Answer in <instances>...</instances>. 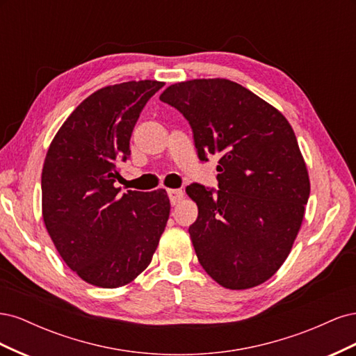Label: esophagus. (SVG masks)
I'll list each match as a JSON object with an SVG mask.
<instances>
[{
    "label": "esophagus",
    "instance_id": "34e87169",
    "mask_svg": "<svg viewBox=\"0 0 356 356\" xmlns=\"http://www.w3.org/2000/svg\"><path fill=\"white\" fill-rule=\"evenodd\" d=\"M168 196H169V200H170V203L172 204H175V203H178L182 197H184V191L182 190H175V188H170V190H168Z\"/></svg>",
    "mask_w": 356,
    "mask_h": 356
}]
</instances>
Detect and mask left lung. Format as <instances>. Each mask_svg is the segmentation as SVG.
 Listing matches in <instances>:
<instances>
[{"label":"left lung","instance_id":"1","mask_svg":"<svg viewBox=\"0 0 356 356\" xmlns=\"http://www.w3.org/2000/svg\"><path fill=\"white\" fill-rule=\"evenodd\" d=\"M160 101L187 118L202 161L218 154V190L190 184L199 208L188 233L215 282L246 289L284 264L305 217L310 181L286 118L225 79L172 84Z\"/></svg>","mask_w":356,"mask_h":356}]
</instances>
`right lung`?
<instances>
[{"label": "right lung", "mask_w": 356, "mask_h": 356, "mask_svg": "<svg viewBox=\"0 0 356 356\" xmlns=\"http://www.w3.org/2000/svg\"><path fill=\"white\" fill-rule=\"evenodd\" d=\"M156 80L106 86L86 98L58 131L41 174L42 220L58 252L83 281L123 286L152 263L170 203L163 188L120 195L118 165Z\"/></svg>", "instance_id": "obj_1"}]
</instances>
